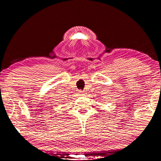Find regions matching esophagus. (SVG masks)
I'll return each instance as SVG.
<instances>
[{"mask_svg":"<svg viewBox=\"0 0 161 161\" xmlns=\"http://www.w3.org/2000/svg\"><path fill=\"white\" fill-rule=\"evenodd\" d=\"M83 93H84V92H83V91H82V90H80V91H79V94H80V95H83Z\"/></svg>","mask_w":161,"mask_h":161,"instance_id":"34e87169","label":"esophagus"}]
</instances>
